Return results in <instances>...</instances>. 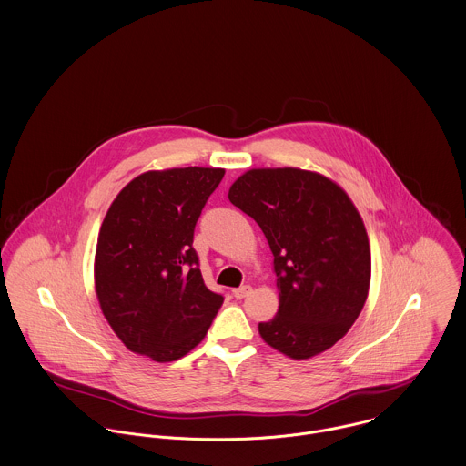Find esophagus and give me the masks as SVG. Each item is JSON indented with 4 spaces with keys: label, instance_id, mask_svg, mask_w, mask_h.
<instances>
[{
    "label": "esophagus",
    "instance_id": "obj_1",
    "mask_svg": "<svg viewBox=\"0 0 466 466\" xmlns=\"http://www.w3.org/2000/svg\"><path fill=\"white\" fill-rule=\"evenodd\" d=\"M251 291H253L251 286H242V288H238V289H233V297H235L237 300H242V299L249 297Z\"/></svg>",
    "mask_w": 466,
    "mask_h": 466
}]
</instances>
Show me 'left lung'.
<instances>
[{"mask_svg": "<svg viewBox=\"0 0 466 466\" xmlns=\"http://www.w3.org/2000/svg\"><path fill=\"white\" fill-rule=\"evenodd\" d=\"M228 197L260 226L275 257L280 308L258 323L264 341L295 360L330 349L370 284L367 231L347 193L314 171L264 167L238 177Z\"/></svg>", "mask_w": 466, "mask_h": 466, "instance_id": "left-lung-1", "label": "left lung"}]
</instances>
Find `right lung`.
<instances>
[{
    "instance_id": "right-lung-1",
    "label": "right lung",
    "mask_w": 466,
    "mask_h": 466,
    "mask_svg": "<svg viewBox=\"0 0 466 466\" xmlns=\"http://www.w3.org/2000/svg\"><path fill=\"white\" fill-rule=\"evenodd\" d=\"M222 177L220 167L197 166L147 171L112 202L97 238L96 291L132 352L178 360L220 309L224 297L202 280L193 233Z\"/></svg>"
}]
</instances>
